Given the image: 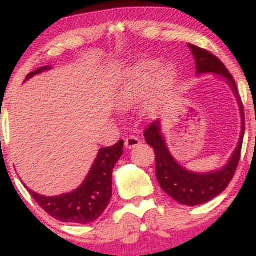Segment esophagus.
Here are the masks:
<instances>
[{"label":"esophagus","instance_id":"34e87169","mask_svg":"<svg viewBox=\"0 0 256 256\" xmlns=\"http://www.w3.org/2000/svg\"><path fill=\"white\" fill-rule=\"evenodd\" d=\"M140 144V140H138L137 137H134V136L128 137L125 140V148L126 149H134V148H136V146H138Z\"/></svg>","mask_w":256,"mask_h":256}]
</instances>
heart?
Here are the masks:
<instances>
[{
  "label": "heart",
  "instance_id": "obj_1",
  "mask_svg": "<svg viewBox=\"0 0 256 256\" xmlns=\"http://www.w3.org/2000/svg\"><path fill=\"white\" fill-rule=\"evenodd\" d=\"M177 79L178 71L174 66L165 64L161 67L158 60L143 58L119 76L114 102L122 110L130 108L144 98L152 85L144 110L146 114H154L173 89Z\"/></svg>",
  "mask_w": 256,
  "mask_h": 256
}]
</instances>
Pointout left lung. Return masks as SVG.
I'll use <instances>...</instances> for the list:
<instances>
[{
	"mask_svg": "<svg viewBox=\"0 0 256 256\" xmlns=\"http://www.w3.org/2000/svg\"><path fill=\"white\" fill-rule=\"evenodd\" d=\"M188 46L195 58L196 74L213 73L225 79L236 96L240 106V119H242L240 140L234 152H232L230 160L222 168L206 173L192 172L176 161L167 148L165 137L161 132L160 120L152 122L144 131L146 142L152 146L155 152V161H156L155 174H156L161 189L179 204L185 206H198L216 198L228 188L231 179L234 178L240 162L243 134H244V110H243L242 101H240L234 79L232 78L231 73L228 71L224 64L208 50L198 48L194 44H188Z\"/></svg>",
	"mask_w": 256,
	"mask_h": 256,
	"instance_id": "left-lung-1",
	"label": "left lung"
}]
</instances>
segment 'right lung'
Masks as SVG:
<instances>
[{
	"label": "right lung",
	"instance_id": "obj_1",
	"mask_svg": "<svg viewBox=\"0 0 256 256\" xmlns=\"http://www.w3.org/2000/svg\"><path fill=\"white\" fill-rule=\"evenodd\" d=\"M52 67L44 66L28 73L25 80L49 71ZM124 140L114 146L100 149L89 173L80 186L71 192L58 196H43L26 188L40 208L52 218L64 222L89 224L101 216L112 198V173L116 164L122 155ZM26 186V185H25Z\"/></svg>",
	"mask_w": 256,
	"mask_h": 256
}]
</instances>
